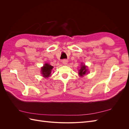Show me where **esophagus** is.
<instances>
[{"label": "esophagus", "mask_w": 129, "mask_h": 129, "mask_svg": "<svg viewBox=\"0 0 129 129\" xmlns=\"http://www.w3.org/2000/svg\"><path fill=\"white\" fill-rule=\"evenodd\" d=\"M62 63H63L64 64H67L68 63V61L67 60H64L62 61Z\"/></svg>", "instance_id": "1"}]
</instances>
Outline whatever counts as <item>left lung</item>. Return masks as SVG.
<instances>
[{"mask_svg": "<svg viewBox=\"0 0 129 129\" xmlns=\"http://www.w3.org/2000/svg\"><path fill=\"white\" fill-rule=\"evenodd\" d=\"M87 72V67L85 65H82L81 69L79 70V74L80 76H83L84 75H85L86 74Z\"/></svg>", "mask_w": 129, "mask_h": 129, "instance_id": "8db88e82", "label": "left lung"}]
</instances>
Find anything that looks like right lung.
Here are the masks:
<instances>
[{
    "label": "right lung",
    "mask_w": 129,
    "mask_h": 129,
    "mask_svg": "<svg viewBox=\"0 0 129 129\" xmlns=\"http://www.w3.org/2000/svg\"><path fill=\"white\" fill-rule=\"evenodd\" d=\"M53 66L48 63H46L43 67L41 68V74L45 77H48L50 75V73L53 69Z\"/></svg>",
    "instance_id": "obj_1"
}]
</instances>
